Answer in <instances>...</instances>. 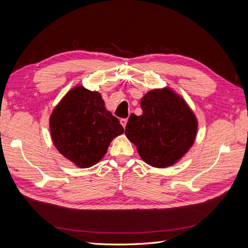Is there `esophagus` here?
Masks as SVG:
<instances>
[{"instance_id":"obj_1","label":"esophagus","mask_w":248,"mask_h":248,"mask_svg":"<svg viewBox=\"0 0 248 248\" xmlns=\"http://www.w3.org/2000/svg\"><path fill=\"white\" fill-rule=\"evenodd\" d=\"M120 123H121V125L125 128V126L127 124V119H121V120H120Z\"/></svg>"}]
</instances>
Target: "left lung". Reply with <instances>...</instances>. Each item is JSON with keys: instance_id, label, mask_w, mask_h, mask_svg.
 <instances>
[{"instance_id": "obj_1", "label": "left lung", "mask_w": 248, "mask_h": 248, "mask_svg": "<svg viewBox=\"0 0 248 248\" xmlns=\"http://www.w3.org/2000/svg\"><path fill=\"white\" fill-rule=\"evenodd\" d=\"M142 114H131L126 137L141 159L155 168L172 166L188 151L197 136L198 121L181 97L170 89L153 90L140 100Z\"/></svg>"}]
</instances>
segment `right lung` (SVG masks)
<instances>
[{"label": "right lung", "mask_w": 248, "mask_h": 248, "mask_svg": "<svg viewBox=\"0 0 248 248\" xmlns=\"http://www.w3.org/2000/svg\"><path fill=\"white\" fill-rule=\"evenodd\" d=\"M58 151L79 168L98 162L111 140L124 132L119 120L104 107L98 92L78 86L66 94L49 120Z\"/></svg>", "instance_id": "1"}]
</instances>
